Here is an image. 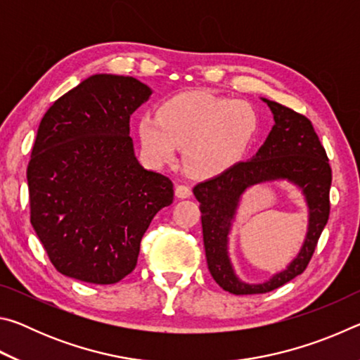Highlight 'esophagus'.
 Segmentation results:
<instances>
[{
	"instance_id": "34e87169",
	"label": "esophagus",
	"mask_w": 360,
	"mask_h": 360,
	"mask_svg": "<svg viewBox=\"0 0 360 360\" xmlns=\"http://www.w3.org/2000/svg\"><path fill=\"white\" fill-rule=\"evenodd\" d=\"M176 197L178 198H188L192 195V188L186 184H178L176 186Z\"/></svg>"
}]
</instances>
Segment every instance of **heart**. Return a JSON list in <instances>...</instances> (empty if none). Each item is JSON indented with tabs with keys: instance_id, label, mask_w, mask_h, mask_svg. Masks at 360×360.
<instances>
[{
	"instance_id": "1",
	"label": "heart",
	"mask_w": 360,
	"mask_h": 360,
	"mask_svg": "<svg viewBox=\"0 0 360 360\" xmlns=\"http://www.w3.org/2000/svg\"><path fill=\"white\" fill-rule=\"evenodd\" d=\"M254 108L208 92H184L163 101L157 115L138 122L144 154L169 163L184 148L186 168L197 178H211L241 162L257 138Z\"/></svg>"
}]
</instances>
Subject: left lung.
<instances>
[{
  "label": "left lung",
  "mask_w": 360,
  "mask_h": 360,
  "mask_svg": "<svg viewBox=\"0 0 360 360\" xmlns=\"http://www.w3.org/2000/svg\"><path fill=\"white\" fill-rule=\"evenodd\" d=\"M262 100L271 109L275 125L257 154L193 187L202 211L203 243L211 276L224 290L235 295L265 294L302 275L330 214L332 168L311 120L276 101ZM276 179H288L302 188L310 211L307 238L285 271L262 285L243 283L234 275L228 259L231 221L240 195L249 186Z\"/></svg>",
  "instance_id": "left-lung-1"
}]
</instances>
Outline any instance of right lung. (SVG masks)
<instances>
[{"label": "right lung", "instance_id": "1", "mask_svg": "<svg viewBox=\"0 0 360 360\" xmlns=\"http://www.w3.org/2000/svg\"><path fill=\"white\" fill-rule=\"evenodd\" d=\"M152 90L130 76L95 75L42 117L27 168L30 221L52 265L92 284L135 270L139 243L173 182L135 157L130 115Z\"/></svg>", "mask_w": 360, "mask_h": 360}]
</instances>
